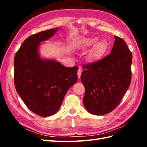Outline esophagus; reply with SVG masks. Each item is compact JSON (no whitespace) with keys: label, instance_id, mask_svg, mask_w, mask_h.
Listing matches in <instances>:
<instances>
[{"label":"esophagus","instance_id":"obj_1","mask_svg":"<svg viewBox=\"0 0 147 147\" xmlns=\"http://www.w3.org/2000/svg\"><path fill=\"white\" fill-rule=\"evenodd\" d=\"M81 74H82V70L80 69H79L78 70V72H77V75H78V78H80Z\"/></svg>","mask_w":147,"mask_h":147}]
</instances>
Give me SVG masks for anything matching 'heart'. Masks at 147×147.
Returning <instances> with one entry per match:
<instances>
[{
  "label": "heart",
  "mask_w": 147,
  "mask_h": 147,
  "mask_svg": "<svg viewBox=\"0 0 147 147\" xmlns=\"http://www.w3.org/2000/svg\"><path fill=\"white\" fill-rule=\"evenodd\" d=\"M98 40L99 38L97 37L86 38L82 41L81 47L83 48H89L94 45ZM107 49V42L105 40L99 41L96 44L94 49H93L91 55V57L92 59H99L100 57L105 54Z\"/></svg>",
  "instance_id": "b5f03b06"
}]
</instances>
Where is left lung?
I'll list each match as a JSON object with an SVG mask.
<instances>
[{
    "label": "left lung",
    "instance_id": "1",
    "mask_svg": "<svg viewBox=\"0 0 147 147\" xmlns=\"http://www.w3.org/2000/svg\"><path fill=\"white\" fill-rule=\"evenodd\" d=\"M115 38L110 55L82 67L81 80L85 88L83 104L93 115L113 111L131 84L132 53L121 38L115 35Z\"/></svg>",
    "mask_w": 147,
    "mask_h": 147
}]
</instances>
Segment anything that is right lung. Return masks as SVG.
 I'll return each mask as SVG.
<instances>
[{"label":"right lung","instance_id":"1","mask_svg":"<svg viewBox=\"0 0 147 147\" xmlns=\"http://www.w3.org/2000/svg\"><path fill=\"white\" fill-rule=\"evenodd\" d=\"M57 29L30 35L22 43L14 59V82L27 107L40 117L58 111L67 91L78 80V67H66L54 60H43L38 53L41 42Z\"/></svg>","mask_w":147,"mask_h":147}]
</instances>
